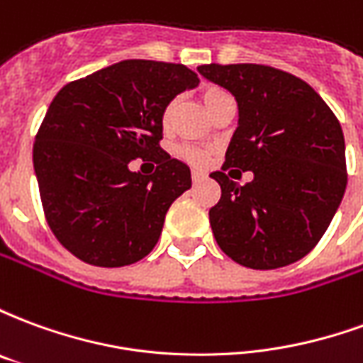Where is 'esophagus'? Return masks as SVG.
Segmentation results:
<instances>
[{"mask_svg": "<svg viewBox=\"0 0 363 363\" xmlns=\"http://www.w3.org/2000/svg\"><path fill=\"white\" fill-rule=\"evenodd\" d=\"M202 181H206V173H202V171H192V182L198 184V182Z\"/></svg>", "mask_w": 363, "mask_h": 363, "instance_id": "1", "label": "esophagus"}]
</instances>
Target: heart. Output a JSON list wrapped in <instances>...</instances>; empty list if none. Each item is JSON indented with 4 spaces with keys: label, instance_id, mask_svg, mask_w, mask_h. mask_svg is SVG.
Returning a JSON list of instances; mask_svg holds the SVG:
<instances>
[{
    "label": "heart",
    "instance_id": "obj_1",
    "mask_svg": "<svg viewBox=\"0 0 363 363\" xmlns=\"http://www.w3.org/2000/svg\"><path fill=\"white\" fill-rule=\"evenodd\" d=\"M200 101L204 104L206 111L212 114L221 103L231 101V99H229L228 93L221 89V87H218V85H208V87H204V89L200 91ZM174 106H177V101H174V99L173 101H169V103L163 106V111H161V126L163 128H169V124H171ZM179 155H181L182 159H186L192 165H204L210 153L206 150H200V147H192V145H181V147H179Z\"/></svg>",
    "mask_w": 363,
    "mask_h": 363
}]
</instances>
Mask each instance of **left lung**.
I'll use <instances>...</instances> for the list:
<instances>
[{
  "instance_id": "obj_1",
  "label": "left lung",
  "mask_w": 363,
  "mask_h": 363,
  "mask_svg": "<svg viewBox=\"0 0 363 363\" xmlns=\"http://www.w3.org/2000/svg\"><path fill=\"white\" fill-rule=\"evenodd\" d=\"M198 72L239 106L225 163L210 174L221 186L210 210L220 249L255 270L303 259L325 235L348 182L340 122L309 83L288 72L260 64H206ZM239 168L255 174L243 187L233 181Z\"/></svg>"
}]
</instances>
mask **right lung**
Instances as JSON below:
<instances>
[{
    "mask_svg": "<svg viewBox=\"0 0 363 363\" xmlns=\"http://www.w3.org/2000/svg\"><path fill=\"white\" fill-rule=\"evenodd\" d=\"M182 64L124 60L64 85L38 128L33 163L44 216L67 251L93 267L147 257L190 169L161 150V111L198 85ZM153 158L155 174L129 171Z\"/></svg>",
    "mask_w": 363,
    "mask_h": 363,
    "instance_id": "obj_1",
    "label": "right lung"
}]
</instances>
